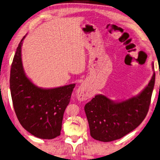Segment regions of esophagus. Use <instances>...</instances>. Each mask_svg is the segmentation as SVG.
<instances>
[{"mask_svg":"<svg viewBox=\"0 0 160 160\" xmlns=\"http://www.w3.org/2000/svg\"><path fill=\"white\" fill-rule=\"evenodd\" d=\"M91 90L87 85L82 83L77 90V97L78 100L85 101L88 99L92 97Z\"/></svg>","mask_w":160,"mask_h":160,"instance_id":"34e87169","label":"esophagus"}]
</instances>
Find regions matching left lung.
<instances>
[{
	"label": "left lung",
	"instance_id": "8db88e82",
	"mask_svg": "<svg viewBox=\"0 0 160 160\" xmlns=\"http://www.w3.org/2000/svg\"><path fill=\"white\" fill-rule=\"evenodd\" d=\"M155 79L154 72L141 92L126 100L116 102L103 94H97L87 103L84 110L91 137L108 142L122 138L135 130L148 113Z\"/></svg>",
	"mask_w": 160,
	"mask_h": 160
}]
</instances>
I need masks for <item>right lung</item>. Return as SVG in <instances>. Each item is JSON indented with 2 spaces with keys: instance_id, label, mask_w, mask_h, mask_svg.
Returning <instances> with one entry per match:
<instances>
[{
  "instance_id": "1",
  "label": "right lung",
  "mask_w": 160,
  "mask_h": 160,
  "mask_svg": "<svg viewBox=\"0 0 160 160\" xmlns=\"http://www.w3.org/2000/svg\"><path fill=\"white\" fill-rule=\"evenodd\" d=\"M22 38L11 67L13 106L19 122L37 138L51 139L60 135L63 114L70 103L75 83L54 88H42L26 76L21 58Z\"/></svg>"
}]
</instances>
